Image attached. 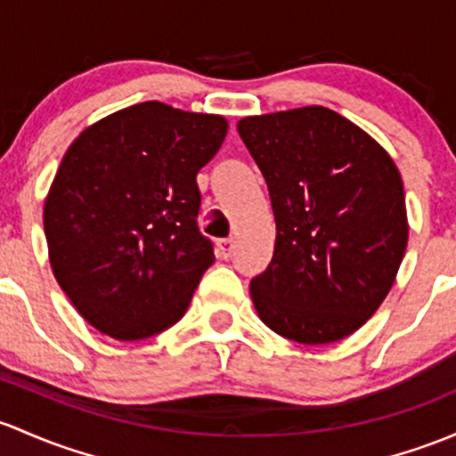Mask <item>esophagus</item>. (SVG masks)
I'll return each mask as SVG.
<instances>
[{"label":"esophagus","mask_w":456,"mask_h":456,"mask_svg":"<svg viewBox=\"0 0 456 456\" xmlns=\"http://www.w3.org/2000/svg\"><path fill=\"white\" fill-rule=\"evenodd\" d=\"M232 251H233V238H223V240H218V256L223 257V260L232 257Z\"/></svg>","instance_id":"obj_1"}]
</instances>
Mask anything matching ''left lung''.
<instances>
[{
	"instance_id": "1",
	"label": "left lung",
	"mask_w": 456,
	"mask_h": 456,
	"mask_svg": "<svg viewBox=\"0 0 456 456\" xmlns=\"http://www.w3.org/2000/svg\"><path fill=\"white\" fill-rule=\"evenodd\" d=\"M265 175L275 251L251 280L273 332L304 345L341 341L380 308L409 242L404 185L389 152L325 107L238 122Z\"/></svg>"
}]
</instances>
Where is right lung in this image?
<instances>
[{
  "instance_id": "1",
  "label": "right lung",
  "mask_w": 456,
  "mask_h": 456,
  "mask_svg": "<svg viewBox=\"0 0 456 456\" xmlns=\"http://www.w3.org/2000/svg\"><path fill=\"white\" fill-rule=\"evenodd\" d=\"M224 135L223 115L151 100L91 124L67 148L43 227L56 281L98 332L142 341L185 314L214 262L196 224V175Z\"/></svg>"
}]
</instances>
